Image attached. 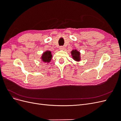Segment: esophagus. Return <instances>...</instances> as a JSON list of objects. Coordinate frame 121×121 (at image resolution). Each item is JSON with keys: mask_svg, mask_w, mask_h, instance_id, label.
Segmentation results:
<instances>
[{"mask_svg": "<svg viewBox=\"0 0 121 121\" xmlns=\"http://www.w3.org/2000/svg\"><path fill=\"white\" fill-rule=\"evenodd\" d=\"M60 50H64V47L63 46H61L60 47Z\"/></svg>", "mask_w": 121, "mask_h": 121, "instance_id": "34e87169", "label": "esophagus"}]
</instances>
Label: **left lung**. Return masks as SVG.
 <instances>
[{"label": "left lung", "instance_id": "obj_1", "mask_svg": "<svg viewBox=\"0 0 121 121\" xmlns=\"http://www.w3.org/2000/svg\"><path fill=\"white\" fill-rule=\"evenodd\" d=\"M72 57L76 61L80 60V53L77 50H73L71 52Z\"/></svg>", "mask_w": 121, "mask_h": 121}]
</instances>
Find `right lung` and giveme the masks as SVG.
<instances>
[{"instance_id": "add662e5", "label": "right lung", "mask_w": 121, "mask_h": 121, "mask_svg": "<svg viewBox=\"0 0 121 121\" xmlns=\"http://www.w3.org/2000/svg\"><path fill=\"white\" fill-rule=\"evenodd\" d=\"M52 54L50 51H46L45 52H44L42 54L41 59L45 63H49L52 60Z\"/></svg>"}]
</instances>
